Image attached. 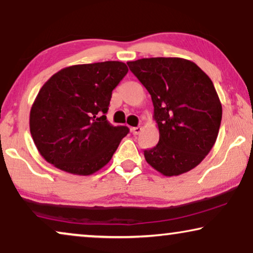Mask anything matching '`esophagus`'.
<instances>
[{
	"label": "esophagus",
	"instance_id": "esophagus-1",
	"mask_svg": "<svg viewBox=\"0 0 253 253\" xmlns=\"http://www.w3.org/2000/svg\"><path fill=\"white\" fill-rule=\"evenodd\" d=\"M140 131H141L140 126H136V127H132V129H131V132H132V134H134V136L139 134Z\"/></svg>",
	"mask_w": 253,
	"mask_h": 253
}]
</instances>
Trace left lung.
Wrapping results in <instances>:
<instances>
[{
	"instance_id": "1",
	"label": "left lung",
	"mask_w": 253,
	"mask_h": 253,
	"mask_svg": "<svg viewBox=\"0 0 253 253\" xmlns=\"http://www.w3.org/2000/svg\"><path fill=\"white\" fill-rule=\"evenodd\" d=\"M151 94L159 143L145 150L147 164L165 176H178L202 162L219 133L222 106L212 81L192 61L151 57L127 62Z\"/></svg>"
}]
</instances>
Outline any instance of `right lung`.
Listing matches in <instances>:
<instances>
[{
	"mask_svg": "<svg viewBox=\"0 0 253 253\" xmlns=\"http://www.w3.org/2000/svg\"><path fill=\"white\" fill-rule=\"evenodd\" d=\"M127 74L119 61L77 64L54 74L30 112V131L44 160L69 174L88 176L108 164L126 126L107 121L113 89Z\"/></svg>",
	"mask_w": 253,
	"mask_h": 253,
	"instance_id": "right-lung-1",
	"label": "right lung"
}]
</instances>
